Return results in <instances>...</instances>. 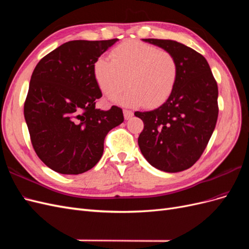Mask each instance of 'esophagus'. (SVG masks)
Masks as SVG:
<instances>
[{
  "label": "esophagus",
  "instance_id": "34e87169",
  "mask_svg": "<svg viewBox=\"0 0 249 249\" xmlns=\"http://www.w3.org/2000/svg\"><path fill=\"white\" fill-rule=\"evenodd\" d=\"M133 115H134V113H133L131 110H126V109L124 110V119H130V118L133 117Z\"/></svg>",
  "mask_w": 249,
  "mask_h": 249
}]
</instances>
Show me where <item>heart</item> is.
<instances>
[{"label":"heart","instance_id":"heart-1","mask_svg":"<svg viewBox=\"0 0 249 249\" xmlns=\"http://www.w3.org/2000/svg\"><path fill=\"white\" fill-rule=\"evenodd\" d=\"M110 59L100 58L94 76L110 99L130 88L117 101L125 106L155 108L166 102L178 77V62L171 53L139 40H126L113 49Z\"/></svg>","mask_w":249,"mask_h":249}]
</instances>
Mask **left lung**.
<instances>
[{"label": "left lung", "instance_id": "obj_1", "mask_svg": "<svg viewBox=\"0 0 249 249\" xmlns=\"http://www.w3.org/2000/svg\"><path fill=\"white\" fill-rule=\"evenodd\" d=\"M143 41L175 56L178 77L175 90L162 106L135 112L144 127L138 144L147 162L162 171L178 172L196 162L214 132L218 117V87L206 58L169 39Z\"/></svg>", "mask_w": 249, "mask_h": 249}]
</instances>
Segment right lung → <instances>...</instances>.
<instances>
[{
  "mask_svg": "<svg viewBox=\"0 0 249 249\" xmlns=\"http://www.w3.org/2000/svg\"><path fill=\"white\" fill-rule=\"evenodd\" d=\"M117 40L65 42L35 67L24 114L36 155L56 172L91 169L103 156L105 137L124 122L117 106L95 109L102 91L94 64Z\"/></svg>",
  "mask_w": 249,
  "mask_h": 249,
  "instance_id": "add662e5",
  "label": "right lung"
}]
</instances>
